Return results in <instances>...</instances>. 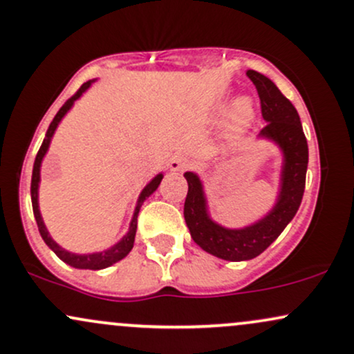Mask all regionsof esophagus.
Here are the masks:
<instances>
[{"label":"esophagus","instance_id":"1","mask_svg":"<svg viewBox=\"0 0 354 354\" xmlns=\"http://www.w3.org/2000/svg\"><path fill=\"white\" fill-rule=\"evenodd\" d=\"M188 168H189V161L186 160V158H183V156L173 158V160L169 161V169H171L173 173L185 171V169H188Z\"/></svg>","mask_w":354,"mask_h":354}]
</instances>
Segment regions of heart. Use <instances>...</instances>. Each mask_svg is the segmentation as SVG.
<instances>
[{"instance_id": "1", "label": "heart", "mask_w": 354, "mask_h": 354, "mask_svg": "<svg viewBox=\"0 0 354 354\" xmlns=\"http://www.w3.org/2000/svg\"><path fill=\"white\" fill-rule=\"evenodd\" d=\"M254 118V106L253 101L248 96H241L233 103V106L230 109L228 115V126L233 131H239V129H245L251 124Z\"/></svg>"}]
</instances>
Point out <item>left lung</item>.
Listing matches in <instances>:
<instances>
[{
	"label": "left lung",
	"instance_id": "8db88e82",
	"mask_svg": "<svg viewBox=\"0 0 354 354\" xmlns=\"http://www.w3.org/2000/svg\"><path fill=\"white\" fill-rule=\"evenodd\" d=\"M261 101L266 121L259 140L274 143L283 154L279 191L274 206L258 221L243 228H226L211 218L205 186L196 173L186 171L188 194L185 201V221L191 238L206 253L226 261H248L261 254L286 228L301 205L308 169V143L301 121L291 101L261 73L248 70Z\"/></svg>",
	"mask_w": 354,
	"mask_h": 354
}]
</instances>
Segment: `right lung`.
I'll use <instances>...</instances> for the list:
<instances>
[{
    "instance_id": "obj_1",
    "label": "right lung",
    "mask_w": 354,
    "mask_h": 354,
    "mask_svg": "<svg viewBox=\"0 0 354 354\" xmlns=\"http://www.w3.org/2000/svg\"><path fill=\"white\" fill-rule=\"evenodd\" d=\"M95 81L96 80H89V81H86V83H83V86H81L78 91H76V95L71 96V98L68 100L66 103H64L63 106L59 108V111L56 113V116L53 118L50 128H48V131H46V136H44V140H43L41 148H39L38 154H36L35 166H33V176H31V205H33V213H35L36 225H38L39 234H41L43 241L46 243L48 248H50L51 251H55V254L58 256L61 261H64V263H66V265H70L73 268H78V270H104V268L115 265V263L120 261V259H123L124 256H128L129 251L133 250V245H135L138 213H140L141 205H143V203L146 201V198L151 196L154 191L158 189V186H160L161 180H163V173H158L156 176H154L153 180L145 186L143 191H141V193H140V196H138V201H136V206H135V213H133L131 221H129L128 233H126L124 236L120 239V241L115 243V245L109 246L108 250L98 251V253H84V254L71 253V251H68V250H64V248H61L58 243H56L55 239L51 238L50 231H48L46 225H44V221H43L41 211H39V201H38L39 181H41V163H43V158L46 156L48 149H50L51 138H53V135H55L56 128H58V124L61 123V120H63V118L66 116V113L73 108L75 101L80 100L81 96H83V93H86L88 89L91 88V84L95 83Z\"/></svg>"
}]
</instances>
